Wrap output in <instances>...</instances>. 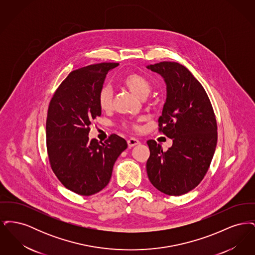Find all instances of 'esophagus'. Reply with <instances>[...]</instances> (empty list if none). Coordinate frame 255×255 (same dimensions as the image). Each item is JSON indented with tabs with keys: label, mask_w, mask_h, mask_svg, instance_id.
<instances>
[{
	"label": "esophagus",
	"mask_w": 255,
	"mask_h": 255,
	"mask_svg": "<svg viewBox=\"0 0 255 255\" xmlns=\"http://www.w3.org/2000/svg\"><path fill=\"white\" fill-rule=\"evenodd\" d=\"M127 142H128V145H129V147H133V146L140 144V141H139L138 139L134 138V137H131V138H129V139L127 140Z\"/></svg>",
	"instance_id": "1"
}]
</instances>
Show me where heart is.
<instances>
[{"instance_id":"1","label":"heart","mask_w":255,"mask_h":255,"mask_svg":"<svg viewBox=\"0 0 255 255\" xmlns=\"http://www.w3.org/2000/svg\"><path fill=\"white\" fill-rule=\"evenodd\" d=\"M122 84L125 86L134 96L144 99L149 96L152 90L151 82L146 78L145 76L138 73H129L122 79ZM98 104L100 108L104 111H108L112 108L113 104V94L112 90L108 86H104L101 88L98 94ZM123 125L129 128H137L134 123L124 122Z\"/></svg>"}]
</instances>
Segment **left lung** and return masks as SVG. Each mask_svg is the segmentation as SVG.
<instances>
[{
    "label": "left lung",
    "instance_id": "left-lung-1",
    "mask_svg": "<svg viewBox=\"0 0 255 255\" xmlns=\"http://www.w3.org/2000/svg\"><path fill=\"white\" fill-rule=\"evenodd\" d=\"M146 68L165 82L166 100L158 126L173 140L167 151L153 139L147 141V175L160 192L185 194L204 179L213 158L217 144L214 112L205 89L184 66L160 62Z\"/></svg>",
    "mask_w": 255,
    "mask_h": 255
}]
</instances>
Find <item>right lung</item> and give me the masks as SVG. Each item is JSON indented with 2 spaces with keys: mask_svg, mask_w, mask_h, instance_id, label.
<instances>
[{
  "mask_svg": "<svg viewBox=\"0 0 255 255\" xmlns=\"http://www.w3.org/2000/svg\"><path fill=\"white\" fill-rule=\"evenodd\" d=\"M118 63H100L73 71L49 102L46 123L47 149L51 169L74 193L96 194L110 182L114 164L127 148L118 134L105 142L89 139L90 125L101 116L98 94L106 74Z\"/></svg>",
  "mask_w": 255,
  "mask_h": 255,
  "instance_id": "add662e5",
  "label": "right lung"
}]
</instances>
